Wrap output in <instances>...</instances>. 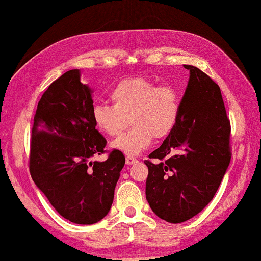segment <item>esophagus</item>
Segmentation results:
<instances>
[{
  "label": "esophagus",
  "instance_id": "esophagus-1",
  "mask_svg": "<svg viewBox=\"0 0 261 261\" xmlns=\"http://www.w3.org/2000/svg\"><path fill=\"white\" fill-rule=\"evenodd\" d=\"M136 162H138V159H135L134 156H130V155L126 156V163L127 164H134Z\"/></svg>",
  "mask_w": 261,
  "mask_h": 261
}]
</instances>
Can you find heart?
Returning a JSON list of instances; mask_svg holds the SVG:
<instances>
[{"label":"heart","instance_id":"1","mask_svg":"<svg viewBox=\"0 0 261 261\" xmlns=\"http://www.w3.org/2000/svg\"><path fill=\"white\" fill-rule=\"evenodd\" d=\"M108 99L112 106L98 103L92 108V120L111 138L121 134L129 121L130 129L112 143L127 155L140 154L154 138L166 139L177 123L179 99L171 86H158L141 77L126 78L112 87Z\"/></svg>","mask_w":261,"mask_h":261}]
</instances>
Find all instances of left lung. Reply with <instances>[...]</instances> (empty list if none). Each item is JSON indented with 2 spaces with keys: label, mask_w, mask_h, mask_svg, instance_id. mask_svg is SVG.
I'll return each mask as SVG.
<instances>
[{
  "label": "left lung",
  "mask_w": 261,
  "mask_h": 261,
  "mask_svg": "<svg viewBox=\"0 0 261 261\" xmlns=\"http://www.w3.org/2000/svg\"><path fill=\"white\" fill-rule=\"evenodd\" d=\"M190 78L172 133L144 163L146 197L156 216L183 223L209 204L231 160V125L219 86L197 67ZM156 158L154 164L151 159Z\"/></svg>",
  "instance_id": "left-lung-1"
}]
</instances>
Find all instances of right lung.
<instances>
[{
	"instance_id": "add662e5",
	"label": "right lung",
	"mask_w": 261,
	"mask_h": 261,
	"mask_svg": "<svg viewBox=\"0 0 261 261\" xmlns=\"http://www.w3.org/2000/svg\"><path fill=\"white\" fill-rule=\"evenodd\" d=\"M92 108V92L80 82L79 70L65 72L39 100L30 142L29 169L36 186L59 215L83 225L108 214L126 162L120 150L105 149ZM105 152L106 162L90 161Z\"/></svg>"
}]
</instances>
